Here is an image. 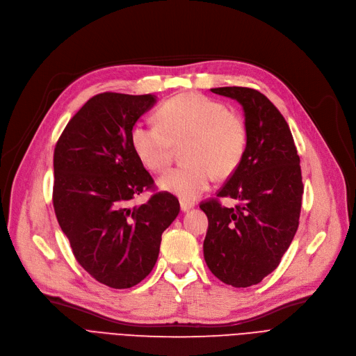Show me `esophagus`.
Listing matches in <instances>:
<instances>
[{"label": "esophagus", "mask_w": 356, "mask_h": 356, "mask_svg": "<svg viewBox=\"0 0 356 356\" xmlns=\"http://www.w3.org/2000/svg\"><path fill=\"white\" fill-rule=\"evenodd\" d=\"M195 207V203L193 202H187V200H180V209L183 210V211H188L190 209H193Z\"/></svg>", "instance_id": "obj_1"}]
</instances>
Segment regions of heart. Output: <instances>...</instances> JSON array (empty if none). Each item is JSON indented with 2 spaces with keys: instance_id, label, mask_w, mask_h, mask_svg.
<instances>
[{
  "instance_id": "1",
  "label": "heart",
  "mask_w": 356,
  "mask_h": 356,
  "mask_svg": "<svg viewBox=\"0 0 356 356\" xmlns=\"http://www.w3.org/2000/svg\"><path fill=\"white\" fill-rule=\"evenodd\" d=\"M159 124L138 122L131 131L135 153L152 172H163L175 147L184 145L187 163L166 172L159 186L183 200H193L220 179L236 172L247 146V127L227 105L197 92L180 93L160 105Z\"/></svg>"
}]
</instances>
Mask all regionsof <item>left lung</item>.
Listing matches in <instances>:
<instances>
[{
	"label": "left lung",
	"instance_id": "left-lung-1",
	"mask_svg": "<svg viewBox=\"0 0 356 356\" xmlns=\"http://www.w3.org/2000/svg\"><path fill=\"white\" fill-rule=\"evenodd\" d=\"M211 92L243 106L247 146L217 197L200 204L209 218L204 260L220 281L245 288L278 267L297 233L304 193L300 156L288 123L266 95L241 86ZM221 197L239 203L224 208Z\"/></svg>",
	"mask_w": 356,
	"mask_h": 356
}]
</instances>
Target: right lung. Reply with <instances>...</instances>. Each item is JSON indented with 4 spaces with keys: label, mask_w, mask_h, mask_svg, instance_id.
I'll return each instance as SVG.
<instances>
[{
    "label": "right lung",
    "mask_w": 356,
    "mask_h": 356,
    "mask_svg": "<svg viewBox=\"0 0 356 356\" xmlns=\"http://www.w3.org/2000/svg\"><path fill=\"white\" fill-rule=\"evenodd\" d=\"M153 95L104 92L68 122L54 150V210L81 267L111 288H131L153 270L161 234L180 211L179 200L153 190L134 150L131 131L153 106Z\"/></svg>",
    "instance_id": "1"
}]
</instances>
